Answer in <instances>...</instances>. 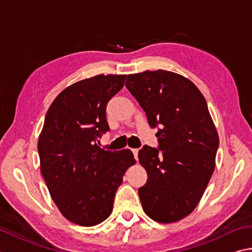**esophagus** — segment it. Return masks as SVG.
<instances>
[{
    "label": "esophagus",
    "mask_w": 252,
    "mask_h": 252,
    "mask_svg": "<svg viewBox=\"0 0 252 252\" xmlns=\"http://www.w3.org/2000/svg\"><path fill=\"white\" fill-rule=\"evenodd\" d=\"M132 152H133L134 158L138 159V154H139V149H132Z\"/></svg>",
    "instance_id": "esophagus-1"
}]
</instances>
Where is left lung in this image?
<instances>
[{
  "label": "left lung",
  "instance_id": "1",
  "mask_svg": "<svg viewBox=\"0 0 252 252\" xmlns=\"http://www.w3.org/2000/svg\"><path fill=\"white\" fill-rule=\"evenodd\" d=\"M126 87L159 126L158 148L144 145L139 161L148 173L139 196L153 220H181L195 209L215 170L218 134L207 102L185 77L167 70L129 75Z\"/></svg>",
  "mask_w": 252,
  "mask_h": 252
}]
</instances>
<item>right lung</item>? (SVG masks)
<instances>
[{
    "label": "right lung",
    "mask_w": 252,
    "mask_h": 252,
    "mask_svg": "<svg viewBox=\"0 0 252 252\" xmlns=\"http://www.w3.org/2000/svg\"><path fill=\"white\" fill-rule=\"evenodd\" d=\"M126 75H98L67 87L50 104L37 150L40 171L63 217L94 226L112 213L127 167L130 150L106 151L98 139L110 130L106 108L125 85Z\"/></svg>",
    "instance_id": "add662e5"
}]
</instances>
